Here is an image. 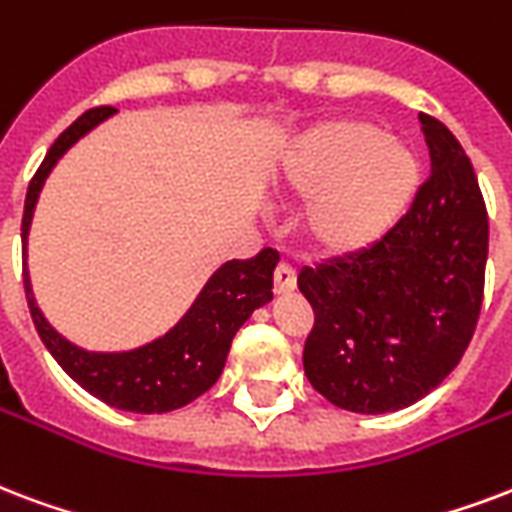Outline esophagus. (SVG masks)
Wrapping results in <instances>:
<instances>
[{
	"mask_svg": "<svg viewBox=\"0 0 512 512\" xmlns=\"http://www.w3.org/2000/svg\"><path fill=\"white\" fill-rule=\"evenodd\" d=\"M295 287H298V276H295L290 265L282 263L273 271V290H276V295H290Z\"/></svg>",
	"mask_w": 512,
	"mask_h": 512,
	"instance_id": "34e87169",
	"label": "esophagus"
}]
</instances>
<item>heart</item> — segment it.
I'll use <instances>...</instances> for the list:
<instances>
[{"label": "heart", "mask_w": 512, "mask_h": 512, "mask_svg": "<svg viewBox=\"0 0 512 512\" xmlns=\"http://www.w3.org/2000/svg\"><path fill=\"white\" fill-rule=\"evenodd\" d=\"M421 185L419 155L362 120H327L284 147L273 195L306 201L298 236L317 257H351L386 239Z\"/></svg>", "instance_id": "obj_1"}]
</instances>
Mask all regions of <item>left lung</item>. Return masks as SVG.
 <instances>
[{
  "label": "left lung",
  "instance_id": "1",
  "mask_svg": "<svg viewBox=\"0 0 512 512\" xmlns=\"http://www.w3.org/2000/svg\"><path fill=\"white\" fill-rule=\"evenodd\" d=\"M432 177L368 252L303 268L314 308L303 368L351 413L403 411L459 365L481 314L489 217L473 163L440 120L419 115Z\"/></svg>",
  "mask_w": 512,
  "mask_h": 512
}]
</instances>
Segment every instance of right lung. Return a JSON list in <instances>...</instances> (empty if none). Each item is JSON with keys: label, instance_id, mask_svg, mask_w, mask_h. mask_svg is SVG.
<instances>
[{"label": "right lung", "instance_id": "1", "mask_svg": "<svg viewBox=\"0 0 512 512\" xmlns=\"http://www.w3.org/2000/svg\"><path fill=\"white\" fill-rule=\"evenodd\" d=\"M117 109L101 107L77 117L64 134L58 136L45 155V161L31 179L26 204H23V287L29 300L31 319L39 338L48 346L53 360L64 368L72 381L101 403L131 413H169L193 403L209 392L220 378L230 343L257 308L273 300V268L279 255L263 249L252 260H228L206 279L185 314L158 338L123 351H91L77 346L50 325L37 306L31 276L26 268L29 255V230L37 209L39 193L74 144L99 128Z\"/></svg>", "mask_w": 512, "mask_h": 512}]
</instances>
